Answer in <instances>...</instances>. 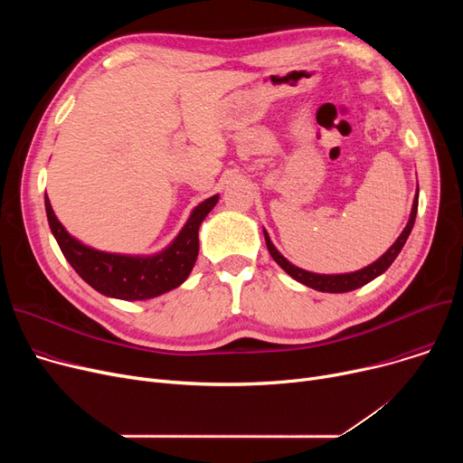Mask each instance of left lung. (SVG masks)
I'll use <instances>...</instances> for the list:
<instances>
[{
  "label": "left lung",
  "instance_id": "8db88e82",
  "mask_svg": "<svg viewBox=\"0 0 463 463\" xmlns=\"http://www.w3.org/2000/svg\"><path fill=\"white\" fill-rule=\"evenodd\" d=\"M417 210H419V193L415 201H412V208H411V215H409V222L405 225V229L402 231V234L398 236V240L392 244V248L388 250L383 257H379L375 262H372L370 266H366V269L362 270H356V272H351V274H334V276H328V274H313V272H307V270H302L298 269V266L290 264L272 244V240L269 236V232L264 231V240H266V248H269L272 259L281 266V269L290 276L295 278L297 281L315 288V290H321V293H349V290H354L362 285L370 283L372 279H375L377 276H381L388 266H391L394 262V259L400 255L402 248L405 246V241L412 231V225H415V217H417Z\"/></svg>",
  "mask_w": 463,
  "mask_h": 463
}]
</instances>
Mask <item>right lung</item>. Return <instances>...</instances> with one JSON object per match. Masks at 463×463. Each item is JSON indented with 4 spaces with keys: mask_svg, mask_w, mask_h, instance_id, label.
<instances>
[{
    "mask_svg": "<svg viewBox=\"0 0 463 463\" xmlns=\"http://www.w3.org/2000/svg\"><path fill=\"white\" fill-rule=\"evenodd\" d=\"M217 201L219 194H213L194 206L187 223L168 248L156 255L133 257L97 251L72 238L58 222L48 194L44 193L48 225L67 262L97 293L119 300L156 298L187 279L199 255V227Z\"/></svg>",
    "mask_w": 463,
    "mask_h": 463,
    "instance_id": "right-lung-1",
    "label": "right lung"
}]
</instances>
